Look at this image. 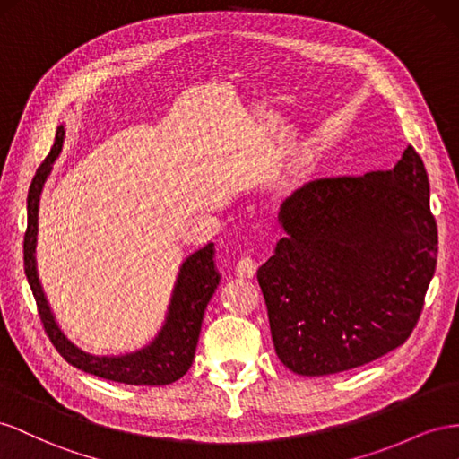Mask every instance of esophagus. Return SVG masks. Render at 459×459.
Returning a JSON list of instances; mask_svg holds the SVG:
<instances>
[{
    "mask_svg": "<svg viewBox=\"0 0 459 459\" xmlns=\"http://www.w3.org/2000/svg\"><path fill=\"white\" fill-rule=\"evenodd\" d=\"M255 269H257V261L250 255H244L238 259V264H237V277L252 279L255 274Z\"/></svg>",
    "mask_w": 459,
    "mask_h": 459,
    "instance_id": "1",
    "label": "esophagus"
}]
</instances>
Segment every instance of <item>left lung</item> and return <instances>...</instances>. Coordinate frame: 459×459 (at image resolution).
I'll list each match as a JSON object with an SVG mask.
<instances>
[{
    "mask_svg": "<svg viewBox=\"0 0 459 459\" xmlns=\"http://www.w3.org/2000/svg\"><path fill=\"white\" fill-rule=\"evenodd\" d=\"M286 232L257 269L274 351L304 377L342 373L402 346L421 316L438 232L423 160L311 180L282 202Z\"/></svg>",
    "mask_w": 459,
    "mask_h": 459,
    "instance_id": "obj_1",
    "label": "left lung"
}]
</instances>
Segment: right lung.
Here are the masks:
<instances>
[{"instance_id":"right-lung-1","label":"right lung","mask_w":459,"mask_h":459,"mask_svg":"<svg viewBox=\"0 0 459 459\" xmlns=\"http://www.w3.org/2000/svg\"><path fill=\"white\" fill-rule=\"evenodd\" d=\"M65 140V126L59 125L56 142L51 152L38 167L26 200L29 222L24 232V273L36 299L44 329L51 344L69 361L73 368L82 369L108 381L136 385V386H163L171 385L185 375L194 361L195 346L202 331V321L205 307L212 299L215 288L219 286L221 274L215 269V247L209 242L202 250L194 252L182 261L178 277L173 288L171 302L167 307L165 323L161 331L155 334L150 344L136 351L121 353V356H94L82 348H78L73 340L65 336L56 321L40 279L36 269V237H38V207H40V194L51 173V165L59 157Z\"/></svg>"}]
</instances>
